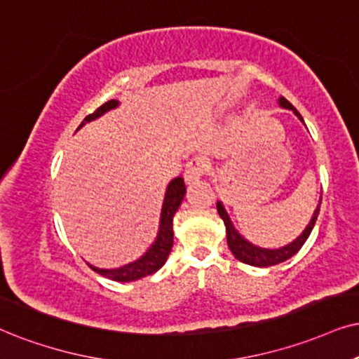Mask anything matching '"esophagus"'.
Returning a JSON list of instances; mask_svg holds the SVG:
<instances>
[{
    "label": "esophagus",
    "mask_w": 359,
    "mask_h": 359,
    "mask_svg": "<svg viewBox=\"0 0 359 359\" xmlns=\"http://www.w3.org/2000/svg\"><path fill=\"white\" fill-rule=\"evenodd\" d=\"M207 170V161L201 156H194L192 158H189L187 164H185V170H184V179L187 182H195L201 177L205 174Z\"/></svg>",
    "instance_id": "34e87169"
}]
</instances>
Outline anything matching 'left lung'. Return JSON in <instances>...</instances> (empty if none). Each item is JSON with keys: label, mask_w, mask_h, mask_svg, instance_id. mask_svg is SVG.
Masks as SVG:
<instances>
[{"label": "left lung", "mask_w": 359, "mask_h": 359, "mask_svg": "<svg viewBox=\"0 0 359 359\" xmlns=\"http://www.w3.org/2000/svg\"><path fill=\"white\" fill-rule=\"evenodd\" d=\"M280 106L287 107V109H292L294 111V114H297L300 119L303 121V117L300 116V112L297 111L292 106V102H288L285 97H280ZM321 203V201H320ZM217 212H219V215L222 217V220H224L225 224V229H226V242H229V247L232 253L235 255V258L240 262L247 263V265H253V266H271V265H276V263H281L285 260H288V258H292L294 253H297L300 248L303 247V243L306 242V238L310 237L313 226H315V222L318 219V213H320V205L316 207L315 213H313V219L308 226L305 229V232H303L300 237L294 240L293 243L287 245V247L283 248H278V250H266V248H258V247H253L252 243H248L247 240H243L240 235L235 232L233 225L230 224V219L229 215H226L225 208L222 207V203L219 202L217 203Z\"/></svg>", "instance_id": "1"}]
</instances>
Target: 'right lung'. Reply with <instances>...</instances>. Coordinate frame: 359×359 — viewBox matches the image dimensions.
<instances>
[{"label":"right lung","mask_w":359,"mask_h":359,"mask_svg":"<svg viewBox=\"0 0 359 359\" xmlns=\"http://www.w3.org/2000/svg\"><path fill=\"white\" fill-rule=\"evenodd\" d=\"M117 106L116 99H111V101L104 102L102 106H99L93 114L86 116V119L81 122L79 127L84 126V122H89L93 119H96L104 112L109 111V109H114ZM78 127V129H79ZM185 195V184L182 177H177V179L172 180L167 187V194H165V201H164V207H162V219H161V230H158V237L156 240V243L149 248V252L139 260H135L129 265L121 266V269L116 270H102V269H96V266L89 265L96 273L106 276V278H111L114 281H134L142 278V276L152 275L164 265L167 257L172 250V245H174V230H172V219H174V213L179 208L180 202L184 201Z\"/></svg>","instance_id":"right-lung-1"}]
</instances>
